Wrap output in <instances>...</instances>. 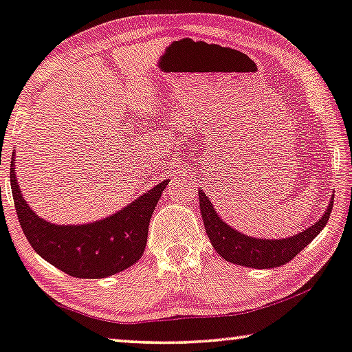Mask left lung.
<instances>
[{"label":"left lung","mask_w":352,"mask_h":352,"mask_svg":"<svg viewBox=\"0 0 352 352\" xmlns=\"http://www.w3.org/2000/svg\"><path fill=\"white\" fill-rule=\"evenodd\" d=\"M199 204H201L204 226L217 253L232 264L251 267V269H274L292 261L324 229L333 208L332 199L326 213L313 226L292 237L269 240L248 237L230 228L219 218L213 204L202 190H199Z\"/></svg>","instance_id":"8db88e82"}]
</instances>
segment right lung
Wrapping results in <instances>:
<instances>
[{
    "label": "right lung",
    "mask_w": 352,
    "mask_h": 352,
    "mask_svg": "<svg viewBox=\"0 0 352 352\" xmlns=\"http://www.w3.org/2000/svg\"><path fill=\"white\" fill-rule=\"evenodd\" d=\"M167 183L101 221L65 226L45 221L28 207L15 178L14 153L10 164V190L25 237L41 258L76 278H106L142 258L150 218Z\"/></svg>",
    "instance_id": "right-lung-1"
}]
</instances>
